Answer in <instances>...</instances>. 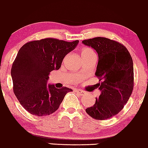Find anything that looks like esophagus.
<instances>
[{
	"label": "esophagus",
	"instance_id": "34e87169",
	"mask_svg": "<svg viewBox=\"0 0 148 148\" xmlns=\"http://www.w3.org/2000/svg\"><path fill=\"white\" fill-rule=\"evenodd\" d=\"M75 92L77 93H78V94H80L81 96H84V94H86V92H84V91H82V89H76Z\"/></svg>",
	"mask_w": 148,
	"mask_h": 148
}]
</instances>
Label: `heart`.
<instances>
[{"label":"heart","instance_id":"1","mask_svg":"<svg viewBox=\"0 0 148 148\" xmlns=\"http://www.w3.org/2000/svg\"><path fill=\"white\" fill-rule=\"evenodd\" d=\"M96 55L95 52L92 49L89 47H84L81 50V56H82V59L84 58L88 57V56H94Z\"/></svg>","mask_w":148,"mask_h":148}]
</instances>
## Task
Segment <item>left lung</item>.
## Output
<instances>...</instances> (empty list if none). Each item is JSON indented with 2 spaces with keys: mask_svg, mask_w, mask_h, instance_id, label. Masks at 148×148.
I'll use <instances>...</instances> for the list:
<instances>
[{
  "mask_svg": "<svg viewBox=\"0 0 148 148\" xmlns=\"http://www.w3.org/2000/svg\"><path fill=\"white\" fill-rule=\"evenodd\" d=\"M83 44L94 48L99 62L95 75L96 87L101 94L86 112L95 119L105 120L123 109L134 89V65L132 56L122 43L109 38L96 37L84 40Z\"/></svg>",
  "mask_w": 148,
  "mask_h": 148,
  "instance_id": "obj_1",
  "label": "left lung"
}]
</instances>
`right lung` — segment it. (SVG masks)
Here are the masks:
<instances>
[{
    "mask_svg": "<svg viewBox=\"0 0 148 148\" xmlns=\"http://www.w3.org/2000/svg\"><path fill=\"white\" fill-rule=\"evenodd\" d=\"M78 42L49 38L30 41L20 48L11 69L13 92L29 113L38 117L52 114L66 94L72 92L66 87L47 85V81L51 71L59 69L65 56Z\"/></svg>",
    "mask_w": 148,
    "mask_h": 148,
    "instance_id": "right-lung-1",
    "label": "right lung"
}]
</instances>
